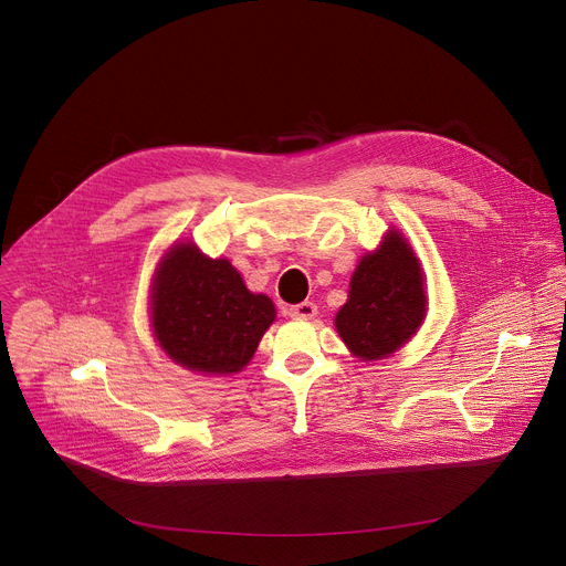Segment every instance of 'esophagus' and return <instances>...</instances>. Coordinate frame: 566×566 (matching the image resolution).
<instances>
[{
    "label": "esophagus",
    "mask_w": 566,
    "mask_h": 566,
    "mask_svg": "<svg viewBox=\"0 0 566 566\" xmlns=\"http://www.w3.org/2000/svg\"><path fill=\"white\" fill-rule=\"evenodd\" d=\"M315 313H317V306L313 302H302V304H295L289 308V315L300 317V319H311V317H315Z\"/></svg>",
    "instance_id": "34e87169"
}]
</instances>
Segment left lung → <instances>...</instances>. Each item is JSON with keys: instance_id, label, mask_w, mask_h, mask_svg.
Returning a JSON list of instances; mask_svg holds the SVG:
<instances>
[{"instance_id": "obj_1", "label": "left lung", "mask_w": 566, "mask_h": 566, "mask_svg": "<svg viewBox=\"0 0 566 566\" xmlns=\"http://www.w3.org/2000/svg\"><path fill=\"white\" fill-rule=\"evenodd\" d=\"M426 315L421 264L398 232L360 260L336 329L354 356L378 360L417 334Z\"/></svg>"}]
</instances>
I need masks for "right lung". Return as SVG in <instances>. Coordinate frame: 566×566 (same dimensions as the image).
<instances>
[{"instance_id": "right-lung-1", "label": "right lung", "mask_w": 566, "mask_h": 566, "mask_svg": "<svg viewBox=\"0 0 566 566\" xmlns=\"http://www.w3.org/2000/svg\"><path fill=\"white\" fill-rule=\"evenodd\" d=\"M275 319L273 302L251 293L228 260L177 244L158 266L151 293L154 336L179 365L237 374Z\"/></svg>"}]
</instances>
